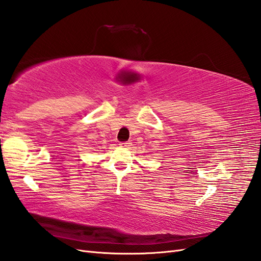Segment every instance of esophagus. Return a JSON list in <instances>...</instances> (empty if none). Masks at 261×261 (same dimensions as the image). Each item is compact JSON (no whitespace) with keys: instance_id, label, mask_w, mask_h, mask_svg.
Wrapping results in <instances>:
<instances>
[{"instance_id":"esophagus-1","label":"esophagus","mask_w":261,"mask_h":261,"mask_svg":"<svg viewBox=\"0 0 261 261\" xmlns=\"http://www.w3.org/2000/svg\"><path fill=\"white\" fill-rule=\"evenodd\" d=\"M131 144H132L131 141H125V142L120 143V145L123 146V148H129V146H131Z\"/></svg>"}]
</instances>
